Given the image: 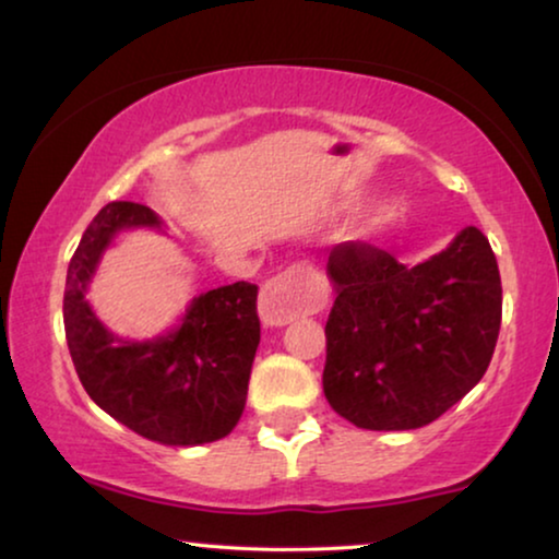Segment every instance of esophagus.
Instances as JSON below:
<instances>
[{
  "mask_svg": "<svg viewBox=\"0 0 559 559\" xmlns=\"http://www.w3.org/2000/svg\"><path fill=\"white\" fill-rule=\"evenodd\" d=\"M328 302V289L308 264H293L266 282L259 297L264 325L280 328L297 318L316 316Z\"/></svg>",
  "mask_w": 559,
  "mask_h": 559,
  "instance_id": "34e87169",
  "label": "esophagus"
}]
</instances>
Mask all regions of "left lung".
<instances>
[{"instance_id":"8db88e82","label":"left lung","mask_w":559,"mask_h":559,"mask_svg":"<svg viewBox=\"0 0 559 559\" xmlns=\"http://www.w3.org/2000/svg\"><path fill=\"white\" fill-rule=\"evenodd\" d=\"M323 392L364 430H417L461 402L491 364L501 277L491 243L463 228L440 254L402 264L366 241L328 254Z\"/></svg>"}]
</instances>
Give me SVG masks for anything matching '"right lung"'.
I'll return each mask as SVG.
<instances>
[{"label":"right lung","mask_w":559,"mask_h":559,"mask_svg":"<svg viewBox=\"0 0 559 559\" xmlns=\"http://www.w3.org/2000/svg\"><path fill=\"white\" fill-rule=\"evenodd\" d=\"M157 228L147 205L114 201L91 221L68 264L63 323L75 373L91 400L142 438L203 445L226 438L247 404L259 346L257 285L211 289L190 302L182 323L155 341L111 335L86 302L98 259L121 228Z\"/></svg>","instance_id":"1"}]
</instances>
